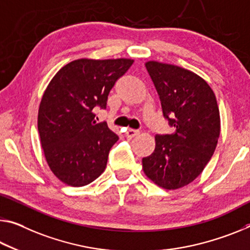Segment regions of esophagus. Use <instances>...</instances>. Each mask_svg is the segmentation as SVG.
I'll return each mask as SVG.
<instances>
[{"label": "esophagus", "mask_w": 250, "mask_h": 250, "mask_svg": "<svg viewBox=\"0 0 250 250\" xmlns=\"http://www.w3.org/2000/svg\"><path fill=\"white\" fill-rule=\"evenodd\" d=\"M125 134L126 138H129V139H131V138L136 137V136H138V134H139V130H134V129H130V128H129V129L125 130Z\"/></svg>", "instance_id": "obj_1"}]
</instances>
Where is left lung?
I'll return each instance as SVG.
<instances>
[{
  "label": "left lung",
  "instance_id": "left-lung-1",
  "mask_svg": "<svg viewBox=\"0 0 250 250\" xmlns=\"http://www.w3.org/2000/svg\"><path fill=\"white\" fill-rule=\"evenodd\" d=\"M171 134H157L156 148L142 159L146 176L165 189L192 182L215 152L220 116L215 93L199 75L157 61L146 63Z\"/></svg>",
  "mask_w": 250,
  "mask_h": 250
}]
</instances>
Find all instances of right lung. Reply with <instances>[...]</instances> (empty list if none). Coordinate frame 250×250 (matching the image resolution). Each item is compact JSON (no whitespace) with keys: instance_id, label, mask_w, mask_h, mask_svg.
Instances as JSON below:
<instances>
[{"instance_id":"add662e5","label":"right lung","mask_w":250,"mask_h":250,"mask_svg":"<svg viewBox=\"0 0 250 250\" xmlns=\"http://www.w3.org/2000/svg\"><path fill=\"white\" fill-rule=\"evenodd\" d=\"M131 59H79L58 71L39 108L38 130L47 165L65 185L82 187L104 171L119 137L105 122L97 124L94 108H106L110 90Z\"/></svg>"}]
</instances>
